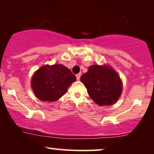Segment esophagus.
I'll return each instance as SVG.
<instances>
[{
	"mask_svg": "<svg viewBox=\"0 0 154 154\" xmlns=\"http://www.w3.org/2000/svg\"><path fill=\"white\" fill-rule=\"evenodd\" d=\"M75 76H76V79L78 80V81H79L80 78H81V74H80V73H79V74H76V75H75Z\"/></svg>",
	"mask_w": 154,
	"mask_h": 154,
	"instance_id": "esophagus-1",
	"label": "esophagus"
}]
</instances>
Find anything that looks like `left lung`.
Masks as SVG:
<instances>
[{
  "instance_id": "8db88e82",
  "label": "left lung",
  "mask_w": 154,
  "mask_h": 154,
  "mask_svg": "<svg viewBox=\"0 0 154 154\" xmlns=\"http://www.w3.org/2000/svg\"><path fill=\"white\" fill-rule=\"evenodd\" d=\"M81 81L88 94L100 106L111 105L119 100L122 82L117 73L108 66L93 65L81 75Z\"/></svg>"
}]
</instances>
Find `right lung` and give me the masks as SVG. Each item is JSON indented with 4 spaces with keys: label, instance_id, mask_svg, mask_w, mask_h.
<instances>
[{
    "label": "right lung",
    "instance_id": "1",
    "mask_svg": "<svg viewBox=\"0 0 154 154\" xmlns=\"http://www.w3.org/2000/svg\"><path fill=\"white\" fill-rule=\"evenodd\" d=\"M76 80L75 75L62 64L41 66L31 79V87L39 100L54 102L66 93Z\"/></svg>",
    "mask_w": 154,
    "mask_h": 154
}]
</instances>
